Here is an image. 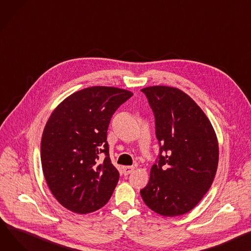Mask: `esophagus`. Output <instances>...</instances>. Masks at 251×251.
Returning a JSON list of instances; mask_svg holds the SVG:
<instances>
[{
  "mask_svg": "<svg viewBox=\"0 0 251 251\" xmlns=\"http://www.w3.org/2000/svg\"><path fill=\"white\" fill-rule=\"evenodd\" d=\"M134 166L133 165H131V166H123V174L125 175V176H128V175H130L133 171H134Z\"/></svg>",
  "mask_w": 251,
  "mask_h": 251,
  "instance_id": "34e87169",
  "label": "esophagus"
}]
</instances>
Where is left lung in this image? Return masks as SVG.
<instances>
[{
    "label": "left lung",
    "instance_id": "left-lung-1",
    "mask_svg": "<svg viewBox=\"0 0 251 251\" xmlns=\"http://www.w3.org/2000/svg\"><path fill=\"white\" fill-rule=\"evenodd\" d=\"M141 92L154 114L159 154L140 194L155 213L180 216L194 209L212 186L218 140L205 113L182 91L154 86Z\"/></svg>",
    "mask_w": 251,
    "mask_h": 251
}]
</instances>
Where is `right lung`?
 <instances>
[{"label":"right lung","mask_w":251,"mask_h":251,"mask_svg":"<svg viewBox=\"0 0 251 251\" xmlns=\"http://www.w3.org/2000/svg\"><path fill=\"white\" fill-rule=\"evenodd\" d=\"M132 96L123 89L91 87L66 98L50 115L41 164L49 190L64 208L88 214L108 203L119 172L110 159L107 130L113 114Z\"/></svg>","instance_id":"1"}]
</instances>
